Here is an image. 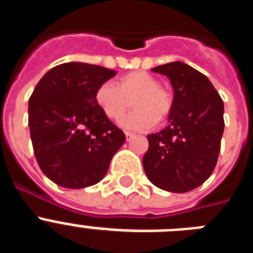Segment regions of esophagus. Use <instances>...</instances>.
<instances>
[{
  "label": "esophagus",
  "instance_id": "esophagus-1",
  "mask_svg": "<svg viewBox=\"0 0 253 253\" xmlns=\"http://www.w3.org/2000/svg\"><path fill=\"white\" fill-rule=\"evenodd\" d=\"M125 137H126V140H130L131 138L134 137L133 133H129V131H125Z\"/></svg>",
  "mask_w": 253,
  "mask_h": 253
}]
</instances>
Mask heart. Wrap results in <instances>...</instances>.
<instances>
[{
	"instance_id": "obj_1",
	"label": "heart",
	"mask_w": 253,
	"mask_h": 253,
	"mask_svg": "<svg viewBox=\"0 0 253 253\" xmlns=\"http://www.w3.org/2000/svg\"><path fill=\"white\" fill-rule=\"evenodd\" d=\"M131 105L135 110L123 122L131 130H147L157 120L162 122L169 116L172 97L169 91L160 86L153 76L142 71L124 75L116 81L104 82L97 87L95 101L100 110L111 120H120L128 113Z\"/></svg>"
}]
</instances>
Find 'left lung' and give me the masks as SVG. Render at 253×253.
I'll list each match as a JSON object with an SVG mask.
<instances>
[{
	"label": "left lung",
	"mask_w": 253,
	"mask_h": 253,
	"mask_svg": "<svg viewBox=\"0 0 253 253\" xmlns=\"http://www.w3.org/2000/svg\"><path fill=\"white\" fill-rule=\"evenodd\" d=\"M169 77L173 101L169 125L149 134L143 167L152 184L169 193H186L214 171L224 130V105L211 82L182 62L152 68Z\"/></svg>",
	"instance_id": "1"
}]
</instances>
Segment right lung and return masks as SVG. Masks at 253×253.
<instances>
[{"label":"right lung","instance_id":"1","mask_svg":"<svg viewBox=\"0 0 253 253\" xmlns=\"http://www.w3.org/2000/svg\"><path fill=\"white\" fill-rule=\"evenodd\" d=\"M116 75L95 64L69 62L51 68L29 99V128L35 158L59 186L82 189L106 175L125 134L95 101L97 87Z\"/></svg>","mask_w":253,"mask_h":253}]
</instances>
